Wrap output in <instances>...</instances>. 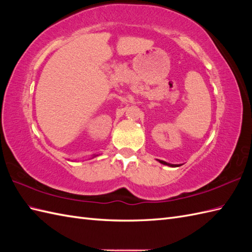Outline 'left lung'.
<instances>
[{"mask_svg":"<svg viewBox=\"0 0 252 252\" xmlns=\"http://www.w3.org/2000/svg\"><path fill=\"white\" fill-rule=\"evenodd\" d=\"M158 161L160 162V163H162V164H164V165H168V167H180V164H172V163H169V162H165V161H163V160H159V159H157Z\"/></svg>","mask_w":252,"mask_h":252,"instance_id":"left-lung-1","label":"left lung"}]
</instances>
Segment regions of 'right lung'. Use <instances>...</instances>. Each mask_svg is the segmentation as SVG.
<instances>
[{
    "label": "right lung",
    "instance_id": "add662e5",
    "mask_svg": "<svg viewBox=\"0 0 252 252\" xmlns=\"http://www.w3.org/2000/svg\"><path fill=\"white\" fill-rule=\"evenodd\" d=\"M96 156H98V155H93V157H92V159H93V158H95Z\"/></svg>",
    "mask_w": 252,
    "mask_h": 252
}]
</instances>
